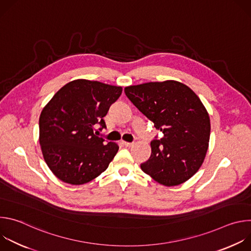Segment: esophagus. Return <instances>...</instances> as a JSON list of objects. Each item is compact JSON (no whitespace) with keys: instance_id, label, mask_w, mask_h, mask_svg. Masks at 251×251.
Instances as JSON below:
<instances>
[{"instance_id":"1","label":"esophagus","mask_w":251,"mask_h":251,"mask_svg":"<svg viewBox=\"0 0 251 251\" xmlns=\"http://www.w3.org/2000/svg\"><path fill=\"white\" fill-rule=\"evenodd\" d=\"M123 144L126 146V147H132L134 145V143H130V142H123Z\"/></svg>"}]
</instances>
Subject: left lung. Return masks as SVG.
Instances as JSON below:
<instances>
[{
	"label": "left lung",
	"instance_id": "8db88e82",
	"mask_svg": "<svg viewBox=\"0 0 251 251\" xmlns=\"http://www.w3.org/2000/svg\"><path fill=\"white\" fill-rule=\"evenodd\" d=\"M126 96L164 136L151 142L142 171L167 187L188 181L203 163L210 121L205 107L187 85L175 80L131 85Z\"/></svg>",
	"mask_w": 251,
	"mask_h": 251
}]
</instances>
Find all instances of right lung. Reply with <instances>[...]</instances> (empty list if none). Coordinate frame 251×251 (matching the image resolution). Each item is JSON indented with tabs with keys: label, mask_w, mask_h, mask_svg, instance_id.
I'll return each mask as SVG.
<instances>
[{
	"label": "right lung",
	"mask_w": 251,
	"mask_h": 251,
	"mask_svg": "<svg viewBox=\"0 0 251 251\" xmlns=\"http://www.w3.org/2000/svg\"><path fill=\"white\" fill-rule=\"evenodd\" d=\"M122 87L76 79L61 87L40 116V144L44 159L60 181L83 185L108 168L118 152L94 131L106 127L103 117L121 95Z\"/></svg>",
	"instance_id": "1"
}]
</instances>
